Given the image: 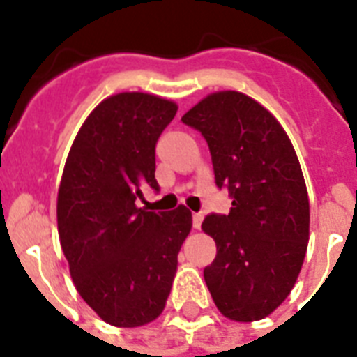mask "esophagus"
<instances>
[{
	"instance_id": "esophagus-1",
	"label": "esophagus",
	"mask_w": 357,
	"mask_h": 357,
	"mask_svg": "<svg viewBox=\"0 0 357 357\" xmlns=\"http://www.w3.org/2000/svg\"><path fill=\"white\" fill-rule=\"evenodd\" d=\"M202 220H204V215H202V213H195V215H192V226H195V229H200Z\"/></svg>"
}]
</instances>
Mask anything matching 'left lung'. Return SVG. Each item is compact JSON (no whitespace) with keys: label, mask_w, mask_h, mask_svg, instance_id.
Masks as SVG:
<instances>
[{"label":"left lung","mask_w":357,"mask_h":357,"mask_svg":"<svg viewBox=\"0 0 357 357\" xmlns=\"http://www.w3.org/2000/svg\"><path fill=\"white\" fill-rule=\"evenodd\" d=\"M209 144L215 181L234 198L202 229L217 243L207 289L229 321H261L287 298L310 241V198L291 139L272 113L237 91L213 92L181 116Z\"/></svg>","instance_id":"left-lung-1"}]
</instances>
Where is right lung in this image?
<instances>
[{
  "label": "right lung",
  "mask_w": 357,
  "mask_h": 357,
  "mask_svg": "<svg viewBox=\"0 0 357 357\" xmlns=\"http://www.w3.org/2000/svg\"><path fill=\"white\" fill-rule=\"evenodd\" d=\"M178 113L172 100L120 92L98 103L74 139L57 195V228L81 298L107 324L144 326L161 315L190 234L185 206H137L159 189L155 144Z\"/></svg>",
  "instance_id": "1"
}]
</instances>
